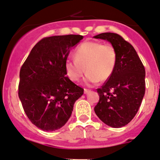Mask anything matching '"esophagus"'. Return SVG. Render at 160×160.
I'll return each instance as SVG.
<instances>
[{"instance_id":"esophagus-1","label":"esophagus","mask_w":160,"mask_h":160,"mask_svg":"<svg viewBox=\"0 0 160 160\" xmlns=\"http://www.w3.org/2000/svg\"><path fill=\"white\" fill-rule=\"evenodd\" d=\"M90 92L89 89H87V88H84V94H87Z\"/></svg>"}]
</instances>
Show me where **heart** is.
I'll list each match as a JSON object with an SVG mask.
<instances>
[{
	"label": "heart",
	"mask_w": 160,
	"mask_h": 160,
	"mask_svg": "<svg viewBox=\"0 0 160 160\" xmlns=\"http://www.w3.org/2000/svg\"><path fill=\"white\" fill-rule=\"evenodd\" d=\"M75 59L65 62L66 72L72 81L78 82L86 72V82L94 85L108 80L117 64L116 48L110 43L88 40L80 44L74 52Z\"/></svg>",
	"instance_id": "heart-1"
}]
</instances>
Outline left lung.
I'll list each match as a JSON object with an SVG mask.
<instances>
[{
  "mask_svg": "<svg viewBox=\"0 0 160 160\" xmlns=\"http://www.w3.org/2000/svg\"><path fill=\"white\" fill-rule=\"evenodd\" d=\"M94 38L106 40L116 48L117 60L111 78L98 88L100 100L94 107L97 116L113 128L132 120L145 92V70L136 50L122 36L101 33Z\"/></svg>",
  "mask_w": 160,
  "mask_h": 160,
  "instance_id": "8db88e82",
  "label": "left lung"
}]
</instances>
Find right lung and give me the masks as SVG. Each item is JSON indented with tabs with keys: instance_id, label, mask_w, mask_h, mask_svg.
I'll list each match as a JSON object with an SVG mask.
<instances>
[{
	"instance_id": "obj_1",
	"label": "right lung",
	"mask_w": 160,
	"mask_h": 160,
	"mask_svg": "<svg viewBox=\"0 0 160 160\" xmlns=\"http://www.w3.org/2000/svg\"><path fill=\"white\" fill-rule=\"evenodd\" d=\"M80 35L46 37L36 43L20 70L18 96L29 120L46 131L58 130L70 118L84 89L66 76L65 62Z\"/></svg>"
}]
</instances>
